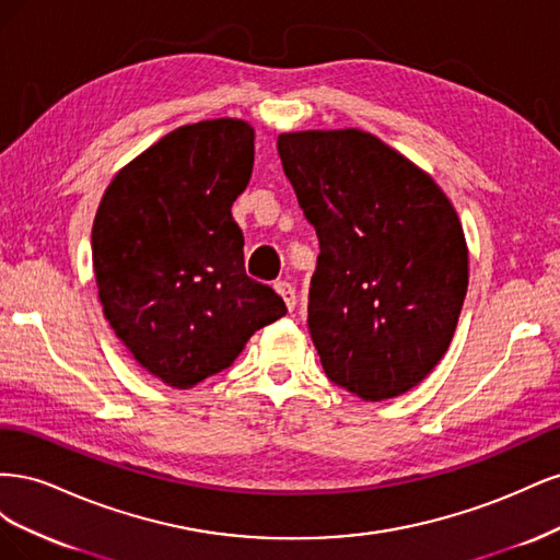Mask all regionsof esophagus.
Wrapping results in <instances>:
<instances>
[{"label":"esophagus","instance_id":"34e87169","mask_svg":"<svg viewBox=\"0 0 560 560\" xmlns=\"http://www.w3.org/2000/svg\"><path fill=\"white\" fill-rule=\"evenodd\" d=\"M276 292L282 296L287 311H294L296 308V290H294L290 282H284V280L276 282Z\"/></svg>","mask_w":560,"mask_h":560}]
</instances>
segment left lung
<instances>
[{"label":"left lung","instance_id":"left-lung-1","mask_svg":"<svg viewBox=\"0 0 560 560\" xmlns=\"http://www.w3.org/2000/svg\"><path fill=\"white\" fill-rule=\"evenodd\" d=\"M278 154L319 241L308 329L322 369L364 401L409 393L444 358L467 294L455 208L358 128L280 132Z\"/></svg>","mask_w":560,"mask_h":560}]
</instances>
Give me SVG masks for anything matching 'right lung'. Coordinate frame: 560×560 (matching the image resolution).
I'll return each mask as SVG.
<instances>
[{"instance_id":"obj_1","label":"right lung","mask_w":560,"mask_h":560,"mask_svg":"<svg viewBox=\"0 0 560 560\" xmlns=\"http://www.w3.org/2000/svg\"><path fill=\"white\" fill-rule=\"evenodd\" d=\"M254 128L210 118L163 135L116 173L93 222L97 296L151 376L194 387L287 313L245 273L231 206L252 177Z\"/></svg>"}]
</instances>
